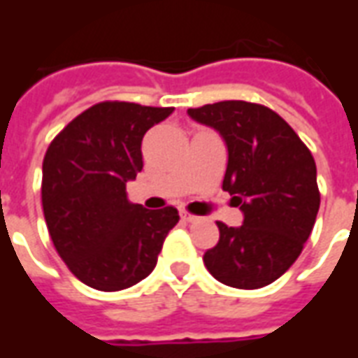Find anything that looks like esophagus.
<instances>
[{
	"mask_svg": "<svg viewBox=\"0 0 358 358\" xmlns=\"http://www.w3.org/2000/svg\"><path fill=\"white\" fill-rule=\"evenodd\" d=\"M180 217H182V220H184V222H195V220H197V217H195V215H189V213H186V210H184Z\"/></svg>",
	"mask_w": 358,
	"mask_h": 358,
	"instance_id": "1",
	"label": "esophagus"
}]
</instances>
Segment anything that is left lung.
Here are the masks:
<instances>
[{"label": "left lung", "instance_id": "left-lung-1", "mask_svg": "<svg viewBox=\"0 0 358 358\" xmlns=\"http://www.w3.org/2000/svg\"><path fill=\"white\" fill-rule=\"evenodd\" d=\"M215 128L228 148L222 189L243 213V224L217 222L218 243L203 263L218 282L257 289L289 268L313 232L320 192L308 148L278 113L248 101L187 109Z\"/></svg>", "mask_w": 358, "mask_h": 358}]
</instances>
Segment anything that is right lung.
<instances>
[{
    "label": "right lung",
    "instance_id": "1",
    "mask_svg": "<svg viewBox=\"0 0 358 358\" xmlns=\"http://www.w3.org/2000/svg\"><path fill=\"white\" fill-rule=\"evenodd\" d=\"M172 110L97 103L45 151L42 207L51 241L69 270L94 289L118 292L148 278L180 220L174 207L149 210L126 197V182L143 169V136Z\"/></svg>",
    "mask_w": 358,
    "mask_h": 358
}]
</instances>
